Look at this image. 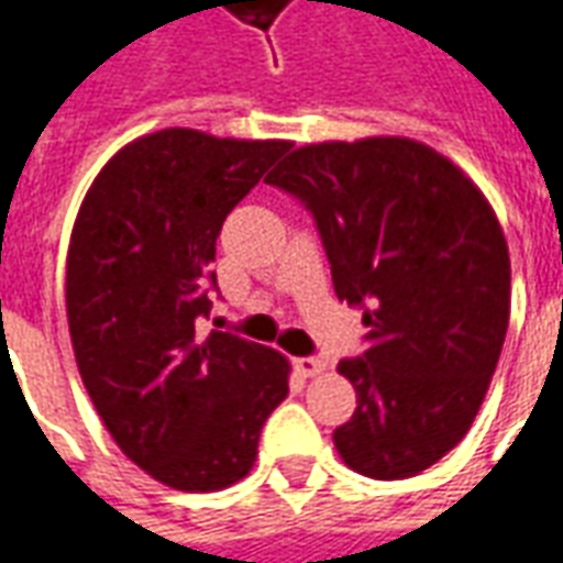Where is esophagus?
<instances>
[{"mask_svg": "<svg viewBox=\"0 0 563 563\" xmlns=\"http://www.w3.org/2000/svg\"><path fill=\"white\" fill-rule=\"evenodd\" d=\"M295 371L301 374V377H317L325 371V362L317 358V355H307V358H295Z\"/></svg>", "mask_w": 563, "mask_h": 563, "instance_id": "34e87169", "label": "esophagus"}]
</instances>
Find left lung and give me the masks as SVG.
<instances>
[{
    "label": "left lung",
    "instance_id": "obj_1",
    "mask_svg": "<svg viewBox=\"0 0 563 563\" xmlns=\"http://www.w3.org/2000/svg\"><path fill=\"white\" fill-rule=\"evenodd\" d=\"M301 198L334 292L365 310L367 350L338 371L355 386L334 431L371 479L428 471L471 431L509 325V250L488 198L413 139L322 141L265 177Z\"/></svg>",
    "mask_w": 563,
    "mask_h": 563
}]
</instances>
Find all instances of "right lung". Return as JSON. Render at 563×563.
Here are the masks:
<instances>
[{
	"label": "right lung",
	"mask_w": 563,
	"mask_h": 563,
	"mask_svg": "<svg viewBox=\"0 0 563 563\" xmlns=\"http://www.w3.org/2000/svg\"><path fill=\"white\" fill-rule=\"evenodd\" d=\"M289 141L198 129L141 135L87 189L66 258L71 346L123 455L177 492H220L256 461L289 362L229 331L198 334L225 217Z\"/></svg>",
	"instance_id": "obj_1"
}]
</instances>
